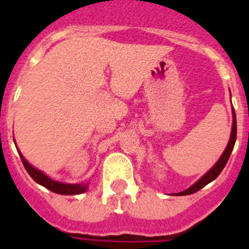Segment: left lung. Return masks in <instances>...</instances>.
I'll use <instances>...</instances> for the list:
<instances>
[{
    "instance_id": "8db88e82",
    "label": "left lung",
    "mask_w": 249,
    "mask_h": 249,
    "mask_svg": "<svg viewBox=\"0 0 249 249\" xmlns=\"http://www.w3.org/2000/svg\"><path fill=\"white\" fill-rule=\"evenodd\" d=\"M236 138H237V121H236V113H234V109H233V124H232V133H231L230 142H228L227 148L224 149L223 155L221 156V158L218 160V162L212 167V168L203 176V177L199 179L198 182H196L193 186H191L188 190L183 191V192L177 193V196H187V195H192V193H196L197 191H199L201 188H203L204 186L212 182L213 179L218 177L219 173L222 172V169L224 168V166L227 164L228 160H230V156L233 151V147H234V143H236Z\"/></svg>"
}]
</instances>
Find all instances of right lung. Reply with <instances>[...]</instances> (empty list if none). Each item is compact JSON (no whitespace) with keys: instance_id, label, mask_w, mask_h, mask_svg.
<instances>
[{"instance_id":"obj_1","label":"right lung","mask_w":249,"mask_h":249,"mask_svg":"<svg viewBox=\"0 0 249 249\" xmlns=\"http://www.w3.org/2000/svg\"><path fill=\"white\" fill-rule=\"evenodd\" d=\"M19 153V152H18ZM19 157H21L22 163L25 166L26 171L28 172V175L34 178V181L37 183L42 184L43 187L48 188L50 191L54 193H59V195H80V193L86 192L87 190V184L81 183V184H68V183H61V182H56L53 179H51L50 177L42 173L41 171L36 169L35 167L31 166L27 160H25V157L19 153Z\"/></svg>"}]
</instances>
